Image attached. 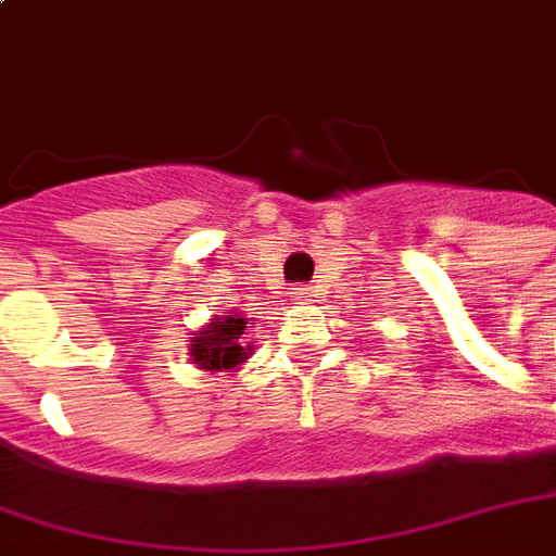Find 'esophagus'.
Listing matches in <instances>:
<instances>
[{
  "instance_id": "esophagus-1",
  "label": "esophagus",
  "mask_w": 556,
  "mask_h": 556,
  "mask_svg": "<svg viewBox=\"0 0 556 556\" xmlns=\"http://www.w3.org/2000/svg\"><path fill=\"white\" fill-rule=\"evenodd\" d=\"M289 298L294 301V304H309V298H313V291L304 289V286H294V289L289 291Z\"/></svg>"
}]
</instances>
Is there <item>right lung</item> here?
<instances>
[{
    "label": "right lung",
    "instance_id": "right-lung-1",
    "mask_svg": "<svg viewBox=\"0 0 556 556\" xmlns=\"http://www.w3.org/2000/svg\"><path fill=\"white\" fill-rule=\"evenodd\" d=\"M255 321L238 313L213 316L189 340V361L204 372H238L252 355V345L243 337Z\"/></svg>",
    "mask_w": 556,
    "mask_h": 556
}]
</instances>
